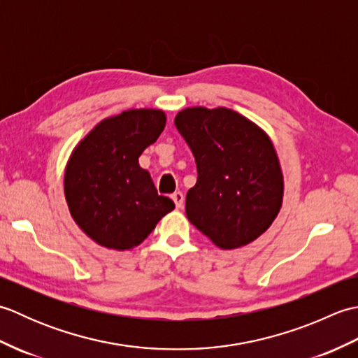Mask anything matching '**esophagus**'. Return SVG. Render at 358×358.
<instances>
[{
    "label": "esophagus",
    "instance_id": "1",
    "mask_svg": "<svg viewBox=\"0 0 358 358\" xmlns=\"http://www.w3.org/2000/svg\"><path fill=\"white\" fill-rule=\"evenodd\" d=\"M171 199L173 200V203H175V206H177V209L183 208V203H185V195H183V194H181V192H173V194L171 195Z\"/></svg>",
    "mask_w": 358,
    "mask_h": 358
}]
</instances>
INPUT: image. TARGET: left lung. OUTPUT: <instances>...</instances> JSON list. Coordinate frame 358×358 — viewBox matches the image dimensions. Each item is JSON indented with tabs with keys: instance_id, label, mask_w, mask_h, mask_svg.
Masks as SVG:
<instances>
[{
	"instance_id": "left-lung-1",
	"label": "left lung",
	"mask_w": 358,
	"mask_h": 358,
	"mask_svg": "<svg viewBox=\"0 0 358 358\" xmlns=\"http://www.w3.org/2000/svg\"><path fill=\"white\" fill-rule=\"evenodd\" d=\"M173 123L199 172L186 195L189 222L222 249L257 240L283 201V173L268 134L226 108H187Z\"/></svg>"
}]
</instances>
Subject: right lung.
Returning a JSON list of instances; mask_svg holds the SVG:
<instances>
[{"label":"right lung","instance_id":"right-lung-1","mask_svg":"<svg viewBox=\"0 0 358 358\" xmlns=\"http://www.w3.org/2000/svg\"><path fill=\"white\" fill-rule=\"evenodd\" d=\"M164 126L163 110H124L98 123L73 149L64 172L66 201L75 223L100 246H138L175 208L138 164Z\"/></svg>","mask_w":358,"mask_h":358}]
</instances>
